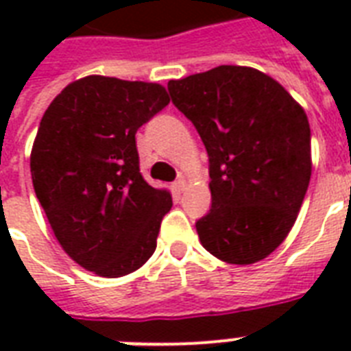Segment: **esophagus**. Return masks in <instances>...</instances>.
<instances>
[{
  "mask_svg": "<svg viewBox=\"0 0 351 351\" xmlns=\"http://www.w3.org/2000/svg\"><path fill=\"white\" fill-rule=\"evenodd\" d=\"M173 189H175V193L180 195V193L186 189V180H184V178H178V180L173 182Z\"/></svg>",
  "mask_w": 351,
  "mask_h": 351,
  "instance_id": "esophagus-1",
  "label": "esophagus"
}]
</instances>
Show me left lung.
I'll return each mask as SVG.
<instances>
[{"label": "left lung", "mask_w": 351, "mask_h": 351, "mask_svg": "<svg viewBox=\"0 0 351 351\" xmlns=\"http://www.w3.org/2000/svg\"><path fill=\"white\" fill-rule=\"evenodd\" d=\"M209 158L211 208L200 242L230 264H253L293 228L311 176V132L302 107L261 71L220 65L167 84Z\"/></svg>", "instance_id": "obj_1"}]
</instances>
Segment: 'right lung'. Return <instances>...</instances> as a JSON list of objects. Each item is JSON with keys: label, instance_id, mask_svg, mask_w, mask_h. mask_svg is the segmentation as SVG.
I'll return each instance as SVG.
<instances>
[{"label": "right lung", "instance_id": "right-lung-1", "mask_svg": "<svg viewBox=\"0 0 351 351\" xmlns=\"http://www.w3.org/2000/svg\"><path fill=\"white\" fill-rule=\"evenodd\" d=\"M167 104L158 84L87 76L41 118L30 154L36 197L67 255L96 275L123 277L156 250L173 200L143 180L134 134Z\"/></svg>", "mask_w": 351, "mask_h": 351}]
</instances>
